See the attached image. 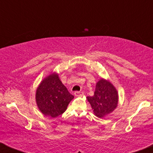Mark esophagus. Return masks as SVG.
<instances>
[{
	"mask_svg": "<svg viewBox=\"0 0 153 153\" xmlns=\"http://www.w3.org/2000/svg\"><path fill=\"white\" fill-rule=\"evenodd\" d=\"M75 96H82L83 95V93L80 92V91H75L74 93Z\"/></svg>",
	"mask_w": 153,
	"mask_h": 153,
	"instance_id": "34e87169",
	"label": "esophagus"
}]
</instances>
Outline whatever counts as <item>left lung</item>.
<instances>
[{
  "instance_id": "8db88e82",
  "label": "left lung",
  "mask_w": 153,
  "mask_h": 153,
  "mask_svg": "<svg viewBox=\"0 0 153 153\" xmlns=\"http://www.w3.org/2000/svg\"><path fill=\"white\" fill-rule=\"evenodd\" d=\"M87 100L94 115L101 119L117 108L119 103L118 91L108 79L101 78L96 82L94 95L88 96Z\"/></svg>"
}]
</instances>
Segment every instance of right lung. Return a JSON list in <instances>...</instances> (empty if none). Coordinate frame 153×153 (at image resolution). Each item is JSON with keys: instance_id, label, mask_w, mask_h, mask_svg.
Returning <instances> with one entry per match:
<instances>
[{"instance_id": "1", "label": "right lung", "mask_w": 153, "mask_h": 153, "mask_svg": "<svg viewBox=\"0 0 153 153\" xmlns=\"http://www.w3.org/2000/svg\"><path fill=\"white\" fill-rule=\"evenodd\" d=\"M73 98L56 72H51L40 82L35 94L39 110L52 118L62 114Z\"/></svg>"}]
</instances>
